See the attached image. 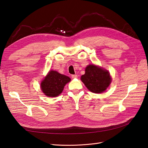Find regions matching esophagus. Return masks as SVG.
Masks as SVG:
<instances>
[{"label": "esophagus", "instance_id": "34e87169", "mask_svg": "<svg viewBox=\"0 0 148 148\" xmlns=\"http://www.w3.org/2000/svg\"><path fill=\"white\" fill-rule=\"evenodd\" d=\"M71 78H77L78 75H71Z\"/></svg>", "mask_w": 148, "mask_h": 148}]
</instances>
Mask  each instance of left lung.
<instances>
[{
  "label": "left lung",
  "mask_w": 148,
  "mask_h": 148,
  "mask_svg": "<svg viewBox=\"0 0 148 148\" xmlns=\"http://www.w3.org/2000/svg\"><path fill=\"white\" fill-rule=\"evenodd\" d=\"M81 80L89 90L94 93L104 92L112 82L108 71L94 64L86 67Z\"/></svg>",
  "instance_id": "8db88e82"
}]
</instances>
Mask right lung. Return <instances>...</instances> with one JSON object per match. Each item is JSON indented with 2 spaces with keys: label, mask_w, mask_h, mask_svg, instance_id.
<instances>
[{
  "label": "right lung",
  "mask_w": 148,
  "mask_h": 148,
  "mask_svg": "<svg viewBox=\"0 0 148 148\" xmlns=\"http://www.w3.org/2000/svg\"><path fill=\"white\" fill-rule=\"evenodd\" d=\"M70 80L67 76L51 70L41 83V90L47 97H57L63 91L65 84Z\"/></svg>",
  "instance_id": "right-lung-1"
}]
</instances>
